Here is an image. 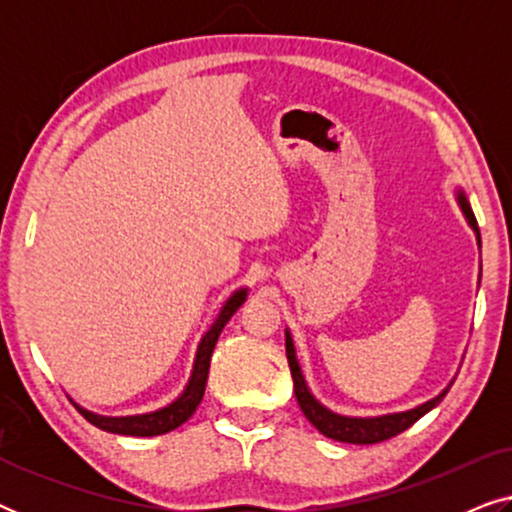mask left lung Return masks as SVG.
Segmentation results:
<instances>
[{"mask_svg": "<svg viewBox=\"0 0 512 512\" xmlns=\"http://www.w3.org/2000/svg\"><path fill=\"white\" fill-rule=\"evenodd\" d=\"M459 202H461V209H464L466 219L471 226L475 228V233L480 237V230H478V221H475V214L471 205H468V200L464 198V193H459ZM286 359H289V368H291V375H293V391H296V398H298V405L300 410H303V415L310 419V424L314 429L324 433L326 438H333V440H340V443H354V445H373V443H382V440H389L398 436V433H403L408 426H412L417 422L419 417H424L426 412L431 408H436V405L443 401L447 391L443 394L433 398V401L419 405L415 410H408V412H401V415H387V417H375V419H359V417H342V415H335V412L326 410L324 405H319L314 401V396L307 391V384H305V377L300 373V366L296 361V349H293V340L291 335L286 333Z\"/></svg>", "mask_w": 512, "mask_h": 512, "instance_id": "8db88e82", "label": "left lung"}]
</instances>
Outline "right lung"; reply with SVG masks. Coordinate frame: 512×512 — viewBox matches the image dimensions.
<instances>
[{
	"label": "right lung",
	"mask_w": 512,
	"mask_h": 512,
	"mask_svg": "<svg viewBox=\"0 0 512 512\" xmlns=\"http://www.w3.org/2000/svg\"><path fill=\"white\" fill-rule=\"evenodd\" d=\"M247 298V291H237L233 298L228 300L226 307H223L219 319L214 321V326L209 328L205 338H202L200 347H198V356H195V366H193V375L191 382L184 394H181L177 401L167 408L151 412V415H137V417H100L93 415V412L83 410L76 405V410L81 412L83 417L88 419L90 424L97 426V429L109 431V433H121V436H160V433L174 431L177 426L186 422L188 417L193 415L195 408H198L202 396H205V384H207V375H209V359H212V352L216 347V340L223 331V326L228 324V319L237 312V307L244 303Z\"/></svg>",
	"instance_id": "obj_1"
}]
</instances>
